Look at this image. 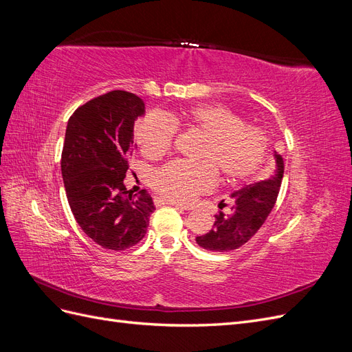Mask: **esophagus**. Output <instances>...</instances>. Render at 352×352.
Instances as JSON below:
<instances>
[{
	"label": "esophagus",
	"mask_w": 352,
	"mask_h": 352,
	"mask_svg": "<svg viewBox=\"0 0 352 352\" xmlns=\"http://www.w3.org/2000/svg\"><path fill=\"white\" fill-rule=\"evenodd\" d=\"M158 201H160V202H162V204H167V206H173V207H176V208H179V210H186V207H184L182 204H179V202H175V201H172V199L160 198Z\"/></svg>",
	"instance_id": "1"
}]
</instances>
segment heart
Instances as JSON below:
<instances>
[{
    "label": "heart",
    "mask_w": 352,
    "mask_h": 352,
    "mask_svg": "<svg viewBox=\"0 0 352 352\" xmlns=\"http://www.w3.org/2000/svg\"><path fill=\"white\" fill-rule=\"evenodd\" d=\"M180 123L188 133L202 138L197 164L172 162L158 168L153 188L177 202H190L216 185L217 175L226 185L251 179L265 163L270 136L260 126L247 124L243 117L221 104H202L185 109ZM173 120L150 114L136 124L135 140L141 154L157 160L168 153L175 140Z\"/></svg>",
    "instance_id": "b5f03b06"
}]
</instances>
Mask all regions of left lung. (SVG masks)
Returning a JSON list of instances; mask_svg holds the SVG:
<instances>
[{"instance_id":"left-lung-1","label":"left lung","mask_w":352,"mask_h":352,"mask_svg":"<svg viewBox=\"0 0 352 352\" xmlns=\"http://www.w3.org/2000/svg\"><path fill=\"white\" fill-rule=\"evenodd\" d=\"M274 155L273 176L233 192L229 204L225 199L220 202L212 229L195 238L199 247L212 252H228L242 247L257 233L273 210L282 185L283 160L279 154ZM223 206H229L228 211L223 212Z\"/></svg>"}]
</instances>
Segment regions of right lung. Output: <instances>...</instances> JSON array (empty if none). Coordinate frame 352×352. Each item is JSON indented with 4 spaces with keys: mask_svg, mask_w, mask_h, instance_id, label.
<instances>
[{
    "mask_svg": "<svg viewBox=\"0 0 352 352\" xmlns=\"http://www.w3.org/2000/svg\"><path fill=\"white\" fill-rule=\"evenodd\" d=\"M142 98L110 91L72 114L61 153V175L78 225L102 248L123 251L140 242L155 210L151 197L132 195L123 179L133 154V123Z\"/></svg>",
    "mask_w": 352,
    "mask_h": 352,
    "instance_id": "obj_1",
    "label": "right lung"
}]
</instances>
